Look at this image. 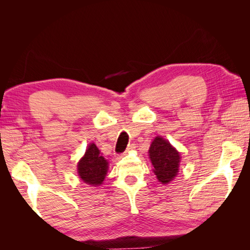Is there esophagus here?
I'll use <instances>...</instances> for the list:
<instances>
[{
	"mask_svg": "<svg viewBox=\"0 0 250 250\" xmlns=\"http://www.w3.org/2000/svg\"><path fill=\"white\" fill-rule=\"evenodd\" d=\"M135 148V145L134 144H130V145H128V147H127V149H126V151H125V154L127 153V152H129V151H131L132 149H134Z\"/></svg>",
	"mask_w": 250,
	"mask_h": 250,
	"instance_id": "1",
	"label": "esophagus"
}]
</instances>
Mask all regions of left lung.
<instances>
[{"instance_id": "obj_1", "label": "left lung", "mask_w": 250, "mask_h": 250, "mask_svg": "<svg viewBox=\"0 0 250 250\" xmlns=\"http://www.w3.org/2000/svg\"><path fill=\"white\" fill-rule=\"evenodd\" d=\"M149 156L154 167V174L162 184H169L177 175L180 155L171 144L156 137L149 149Z\"/></svg>"}]
</instances>
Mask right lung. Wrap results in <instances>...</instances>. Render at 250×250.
Wrapping results in <instances>:
<instances>
[{"mask_svg": "<svg viewBox=\"0 0 250 250\" xmlns=\"http://www.w3.org/2000/svg\"><path fill=\"white\" fill-rule=\"evenodd\" d=\"M108 163L101 156L95 144H90L85 154L78 164V174L84 183L94 187L99 186L106 175Z\"/></svg>", "mask_w": 250, "mask_h": 250, "instance_id": "add662e5", "label": "right lung"}]
</instances>
